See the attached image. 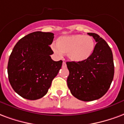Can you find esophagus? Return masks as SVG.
<instances>
[{"instance_id": "obj_1", "label": "esophagus", "mask_w": 124, "mask_h": 124, "mask_svg": "<svg viewBox=\"0 0 124 124\" xmlns=\"http://www.w3.org/2000/svg\"><path fill=\"white\" fill-rule=\"evenodd\" d=\"M62 67H63V68H65V67H67V65H66L65 62H63V65H62Z\"/></svg>"}]
</instances>
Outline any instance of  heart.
<instances>
[{"mask_svg": "<svg viewBox=\"0 0 124 124\" xmlns=\"http://www.w3.org/2000/svg\"><path fill=\"white\" fill-rule=\"evenodd\" d=\"M56 46H51L52 51L57 55L67 54L69 60L83 63L91 57L94 50V41L91 36L74 34L61 36L56 40Z\"/></svg>", "mask_w": 124, "mask_h": 124, "instance_id": "b5f03b06", "label": "heart"}]
</instances>
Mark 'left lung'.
<instances>
[{
  "instance_id": "1",
  "label": "left lung",
  "mask_w": 124,
  "mask_h": 124,
  "mask_svg": "<svg viewBox=\"0 0 124 124\" xmlns=\"http://www.w3.org/2000/svg\"><path fill=\"white\" fill-rule=\"evenodd\" d=\"M88 34L96 42L92 56L83 63H66L69 71L67 82L71 94L86 102L104 95L114 75L112 52L108 43L96 33Z\"/></svg>"
}]
</instances>
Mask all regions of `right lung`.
Returning a JSON list of instances; mask_svg holds the SVG:
<instances>
[{
  "instance_id": "1",
  "label": "right lung",
  "mask_w": 124,
  "mask_h": 124,
  "mask_svg": "<svg viewBox=\"0 0 124 124\" xmlns=\"http://www.w3.org/2000/svg\"><path fill=\"white\" fill-rule=\"evenodd\" d=\"M54 34L35 31L19 40L12 49L8 63V75L12 87L28 100H38L46 95L63 61L52 60L49 45Z\"/></svg>"
}]
</instances>
